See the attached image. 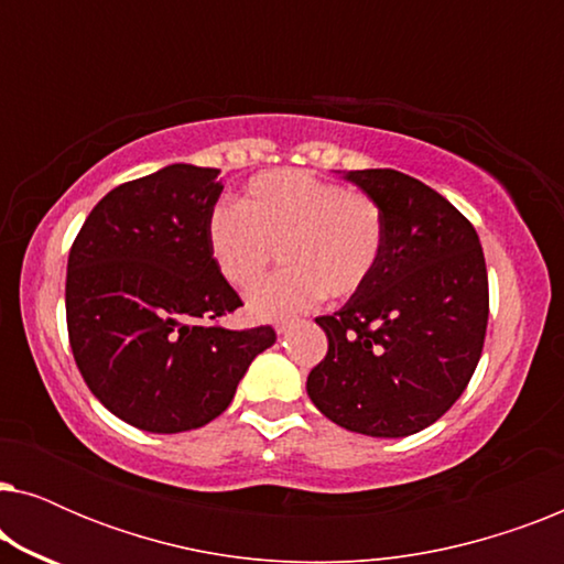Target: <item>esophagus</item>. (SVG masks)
<instances>
[{
  "instance_id": "obj_1",
  "label": "esophagus",
  "mask_w": 564,
  "mask_h": 564,
  "mask_svg": "<svg viewBox=\"0 0 564 564\" xmlns=\"http://www.w3.org/2000/svg\"><path fill=\"white\" fill-rule=\"evenodd\" d=\"M292 323H295V321H280V323H276V334H288V328L292 326Z\"/></svg>"
}]
</instances>
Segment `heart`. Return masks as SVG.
Returning <instances> with one entry per match:
<instances>
[{
    "instance_id": "b5f03b06",
    "label": "heart",
    "mask_w": 564,
    "mask_h": 564,
    "mask_svg": "<svg viewBox=\"0 0 564 564\" xmlns=\"http://www.w3.org/2000/svg\"><path fill=\"white\" fill-rule=\"evenodd\" d=\"M207 246L236 290L261 282L280 251L288 267L251 292L249 311L282 318L323 295H357L372 280L384 251V215L367 192L282 169L251 176L238 207H215Z\"/></svg>"
}]
</instances>
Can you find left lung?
Instances as JSON below:
<instances>
[{"mask_svg": "<svg viewBox=\"0 0 564 564\" xmlns=\"http://www.w3.org/2000/svg\"><path fill=\"white\" fill-rule=\"evenodd\" d=\"M346 180L384 215L380 267L341 311L321 315L328 351L307 395L338 426L411 436L465 392L488 328V269L473 223L436 189L395 169Z\"/></svg>", "mask_w": 564, "mask_h": 564, "instance_id": "left-lung-1", "label": "left lung"}]
</instances>
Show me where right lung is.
Returning <instances> with one entry per match:
<instances>
[{
  "label": "right lung",
  "mask_w": 564,
  "mask_h": 564,
  "mask_svg": "<svg viewBox=\"0 0 564 564\" xmlns=\"http://www.w3.org/2000/svg\"><path fill=\"white\" fill-rule=\"evenodd\" d=\"M218 169L172 164L99 199L66 269L74 361L99 403L153 434L199 429L226 411L272 326L230 330L241 307L215 267L207 223Z\"/></svg>",
  "instance_id": "obj_1"
}]
</instances>
